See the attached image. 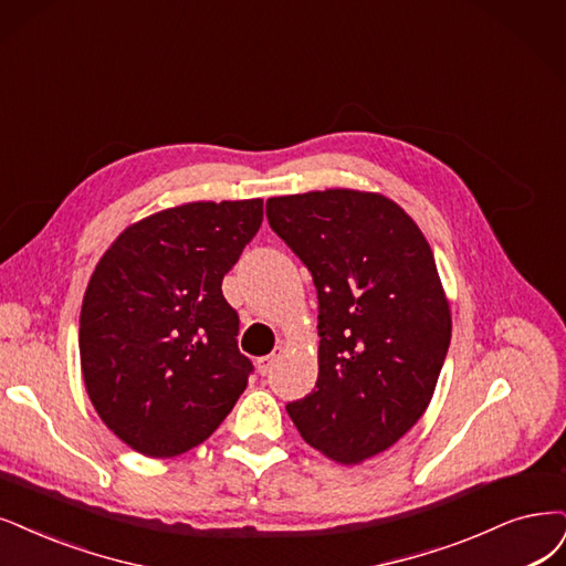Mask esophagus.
<instances>
[{
	"mask_svg": "<svg viewBox=\"0 0 566 566\" xmlns=\"http://www.w3.org/2000/svg\"><path fill=\"white\" fill-rule=\"evenodd\" d=\"M280 357H282V347H277L275 352L268 354V357H261V359L256 361V368H259V373H261V375L270 373V370H272V366H275V361H277Z\"/></svg>",
	"mask_w": 566,
	"mask_h": 566,
	"instance_id": "34e87169",
	"label": "esophagus"
}]
</instances>
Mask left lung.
Here are the masks:
<instances>
[{"label": "left lung", "mask_w": 566, "mask_h": 566, "mask_svg": "<svg viewBox=\"0 0 566 566\" xmlns=\"http://www.w3.org/2000/svg\"><path fill=\"white\" fill-rule=\"evenodd\" d=\"M319 298V375L286 406L303 441L361 464L424 415L450 347V303L422 230L394 200L326 188L265 202Z\"/></svg>", "instance_id": "8db88e82"}]
</instances>
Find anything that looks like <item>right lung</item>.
I'll return each mask as SVG.
<instances>
[{
    "instance_id": "add662e5",
    "label": "right lung",
    "mask_w": 566,
    "mask_h": 566,
    "mask_svg": "<svg viewBox=\"0 0 566 566\" xmlns=\"http://www.w3.org/2000/svg\"><path fill=\"white\" fill-rule=\"evenodd\" d=\"M263 200L186 202L128 226L81 305V373L99 420L146 457L207 441L247 389L240 319L221 282Z\"/></svg>"
}]
</instances>
